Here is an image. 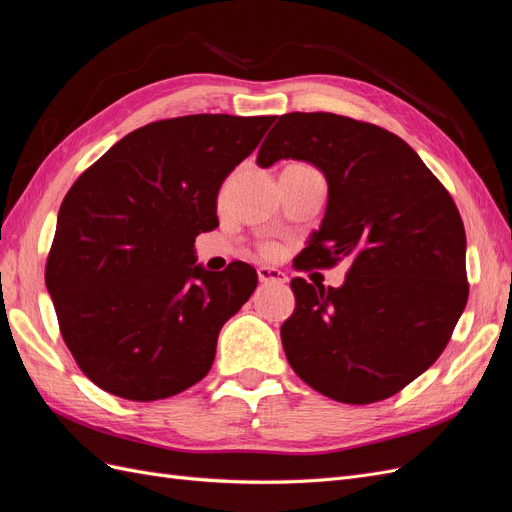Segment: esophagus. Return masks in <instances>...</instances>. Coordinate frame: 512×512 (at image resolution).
Here are the masks:
<instances>
[{
  "label": "esophagus",
  "mask_w": 512,
  "mask_h": 512,
  "mask_svg": "<svg viewBox=\"0 0 512 512\" xmlns=\"http://www.w3.org/2000/svg\"><path fill=\"white\" fill-rule=\"evenodd\" d=\"M258 280L260 284H286L288 277L284 271L273 269V267H260L258 269Z\"/></svg>",
  "instance_id": "1"
}]
</instances>
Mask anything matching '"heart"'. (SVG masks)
Returning <instances> with one entry per match:
<instances>
[{"mask_svg": "<svg viewBox=\"0 0 512 512\" xmlns=\"http://www.w3.org/2000/svg\"><path fill=\"white\" fill-rule=\"evenodd\" d=\"M297 166H305V164H297ZM262 252H265L267 256H275L277 252H280V247H277V245H265V247H262Z\"/></svg>", "mask_w": 512, "mask_h": 512, "instance_id": "obj_1", "label": "heart"}]
</instances>
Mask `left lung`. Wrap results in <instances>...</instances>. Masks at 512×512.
<instances>
[{"label":"left lung","instance_id":"8db88e82","mask_svg":"<svg viewBox=\"0 0 512 512\" xmlns=\"http://www.w3.org/2000/svg\"><path fill=\"white\" fill-rule=\"evenodd\" d=\"M314 164L327 211L297 269L350 260L339 288L290 282L286 359L342 404H374L436 363L468 303L466 230L451 194L393 132L333 113H288L256 164Z\"/></svg>","mask_w":512,"mask_h":512}]
</instances>
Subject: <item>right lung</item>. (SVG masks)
Segmentation results:
<instances>
[{
    "label": "right lung",
    "mask_w": 512,
    "mask_h": 512,
    "mask_svg": "<svg viewBox=\"0 0 512 512\" xmlns=\"http://www.w3.org/2000/svg\"><path fill=\"white\" fill-rule=\"evenodd\" d=\"M275 117L188 115L123 136L59 207L44 280L83 374L132 399L173 397L203 380L224 322L252 297L254 267L196 265L218 226L224 179Z\"/></svg>",
    "instance_id": "add662e5"
}]
</instances>
